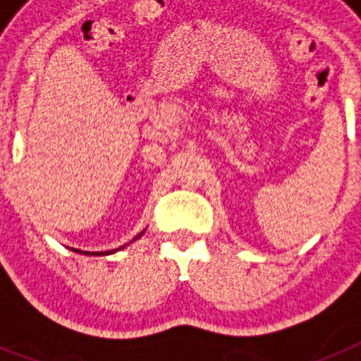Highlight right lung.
I'll return each mask as SVG.
<instances>
[{
  "instance_id": "obj_1",
  "label": "right lung",
  "mask_w": 361,
  "mask_h": 361,
  "mask_svg": "<svg viewBox=\"0 0 361 361\" xmlns=\"http://www.w3.org/2000/svg\"><path fill=\"white\" fill-rule=\"evenodd\" d=\"M142 235H145V231L142 233H139V235H137L135 238H133L132 242H135L137 238H141ZM126 245L128 244H124V245H121V247H117V250H111V251H101V253H95V251H81V250H72V251H75V253H81V255H90V257H101V255H111V253H116V251H121V250H124V247H126Z\"/></svg>"
}]
</instances>
